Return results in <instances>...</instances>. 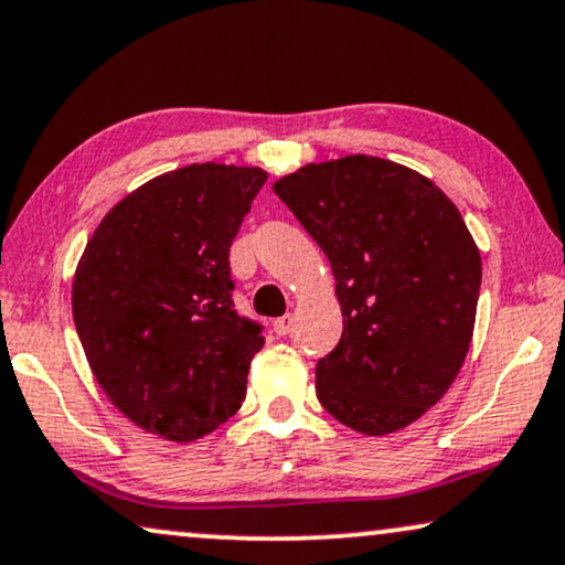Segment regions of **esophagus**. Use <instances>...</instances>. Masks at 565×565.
Here are the masks:
<instances>
[{
    "label": "esophagus",
    "mask_w": 565,
    "mask_h": 565,
    "mask_svg": "<svg viewBox=\"0 0 565 565\" xmlns=\"http://www.w3.org/2000/svg\"><path fill=\"white\" fill-rule=\"evenodd\" d=\"M291 330V315H284V318L274 320V333L276 335H289Z\"/></svg>",
    "instance_id": "34e87169"
}]
</instances>
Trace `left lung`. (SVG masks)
<instances>
[{
  "label": "left lung",
  "instance_id": "obj_1",
  "mask_svg": "<svg viewBox=\"0 0 565 565\" xmlns=\"http://www.w3.org/2000/svg\"><path fill=\"white\" fill-rule=\"evenodd\" d=\"M274 191L335 276L343 333L315 366L322 408L370 436L413 424L455 382L476 326L480 253L460 212L416 170L366 154Z\"/></svg>",
  "mask_w": 565,
  "mask_h": 565
}]
</instances>
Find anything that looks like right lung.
<instances>
[{
	"mask_svg": "<svg viewBox=\"0 0 565 565\" xmlns=\"http://www.w3.org/2000/svg\"><path fill=\"white\" fill-rule=\"evenodd\" d=\"M266 172L188 164L105 214L74 274L82 349L110 403L170 441L235 416L263 326L232 302L230 247Z\"/></svg>",
	"mask_w": 565,
	"mask_h": 565,
	"instance_id": "right-lung-1",
	"label": "right lung"
}]
</instances>
